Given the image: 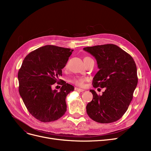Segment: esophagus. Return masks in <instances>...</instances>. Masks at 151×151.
I'll return each instance as SVG.
<instances>
[{"instance_id": "esophagus-1", "label": "esophagus", "mask_w": 151, "mask_h": 151, "mask_svg": "<svg viewBox=\"0 0 151 151\" xmlns=\"http://www.w3.org/2000/svg\"><path fill=\"white\" fill-rule=\"evenodd\" d=\"M75 90L76 91H78V92H83V91H84V89H80V88H75Z\"/></svg>"}]
</instances>
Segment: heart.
Here are the masks:
<instances>
[{"label": "heart", "mask_w": 151, "mask_h": 151, "mask_svg": "<svg viewBox=\"0 0 151 151\" xmlns=\"http://www.w3.org/2000/svg\"><path fill=\"white\" fill-rule=\"evenodd\" d=\"M91 58L89 57H85L84 58V63L86 62L87 61H88L89 60H91ZM67 67V65H66ZM87 81V79L86 77H74L72 80H71V83L73 84H76V86H83L84 85L85 82Z\"/></svg>", "instance_id": "obj_1"}]
</instances>
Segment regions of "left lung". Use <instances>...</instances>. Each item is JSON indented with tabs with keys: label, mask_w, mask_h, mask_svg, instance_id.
Here are the masks:
<instances>
[{
	"label": "left lung",
	"mask_w": 151,
	"mask_h": 151,
	"mask_svg": "<svg viewBox=\"0 0 151 151\" xmlns=\"http://www.w3.org/2000/svg\"><path fill=\"white\" fill-rule=\"evenodd\" d=\"M97 61L99 71L93 80L94 88H105L101 96L93 89V100L86 106L94 121L109 123L120 119L127 111L138 83L137 67L129 53L113 44L85 47Z\"/></svg>",
	"instance_id": "obj_1"
}]
</instances>
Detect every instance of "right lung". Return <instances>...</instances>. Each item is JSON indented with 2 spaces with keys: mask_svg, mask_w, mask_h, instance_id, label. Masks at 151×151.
Wrapping results in <instances>:
<instances>
[{
  "mask_svg": "<svg viewBox=\"0 0 151 151\" xmlns=\"http://www.w3.org/2000/svg\"><path fill=\"white\" fill-rule=\"evenodd\" d=\"M73 50L46 45L29 53L18 72L19 92L28 111L42 122L59 119L67 111V95L74 87L61 81L60 91L51 86L59 82L62 69Z\"/></svg>",
  "mask_w": 151,
  "mask_h": 151,
  "instance_id": "right-lung-1",
  "label": "right lung"
}]
</instances>
